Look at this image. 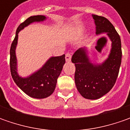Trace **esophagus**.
Here are the masks:
<instances>
[{
	"label": "esophagus",
	"instance_id": "1",
	"mask_svg": "<svg viewBox=\"0 0 130 130\" xmlns=\"http://www.w3.org/2000/svg\"><path fill=\"white\" fill-rule=\"evenodd\" d=\"M65 58H66V61H71V58H72V54L70 53H66V56H65Z\"/></svg>",
	"mask_w": 130,
	"mask_h": 130
}]
</instances>
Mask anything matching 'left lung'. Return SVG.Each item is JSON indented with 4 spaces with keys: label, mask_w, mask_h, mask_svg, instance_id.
<instances>
[{
    "label": "left lung",
    "mask_w": 130,
    "mask_h": 130,
    "mask_svg": "<svg viewBox=\"0 0 130 130\" xmlns=\"http://www.w3.org/2000/svg\"><path fill=\"white\" fill-rule=\"evenodd\" d=\"M96 34L107 32L112 42V48L108 59L101 65H93L89 61L85 48H79L73 54L72 61L75 65L74 80L77 90L87 99L95 100L106 95L115 85L122 62V43L120 36L106 18L92 15Z\"/></svg>",
    "instance_id": "obj_1"
}]
</instances>
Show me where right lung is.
Segmentation results:
<instances>
[{"mask_svg": "<svg viewBox=\"0 0 130 130\" xmlns=\"http://www.w3.org/2000/svg\"><path fill=\"white\" fill-rule=\"evenodd\" d=\"M44 19H45V17L42 15L33 16L20 24L10 49V70L13 79L23 92L35 98H45L52 94L56 88L58 77L65 63V55L63 54L60 56L51 58L41 69L29 77L22 78L17 74L15 49L17 44L18 33L32 22H40Z\"/></svg>", "mask_w": 130, "mask_h": 130, "instance_id": "add662e5", "label": "right lung"}]
</instances>
